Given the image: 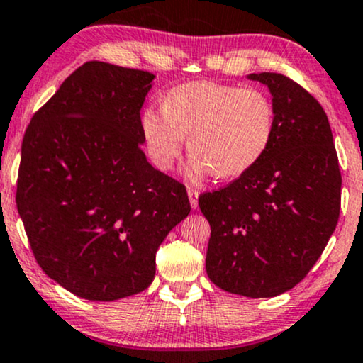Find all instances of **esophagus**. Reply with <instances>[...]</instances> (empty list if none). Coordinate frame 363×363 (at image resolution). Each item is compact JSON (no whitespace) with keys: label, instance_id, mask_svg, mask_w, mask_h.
Returning a JSON list of instances; mask_svg holds the SVG:
<instances>
[{"label":"esophagus","instance_id":"esophagus-1","mask_svg":"<svg viewBox=\"0 0 363 363\" xmlns=\"http://www.w3.org/2000/svg\"><path fill=\"white\" fill-rule=\"evenodd\" d=\"M187 196H189V203H191V208H198V196H199V193L196 189H193V187H189V189H187Z\"/></svg>","mask_w":363,"mask_h":363}]
</instances>
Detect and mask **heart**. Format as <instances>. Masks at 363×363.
<instances>
[{"mask_svg":"<svg viewBox=\"0 0 363 363\" xmlns=\"http://www.w3.org/2000/svg\"><path fill=\"white\" fill-rule=\"evenodd\" d=\"M141 133L160 170L172 167L187 138L193 174L234 179L256 167L272 147L277 111L259 89L189 82L165 94L162 112L141 114Z\"/></svg>","mask_w":363,"mask_h":363,"instance_id":"b5f03b06","label":"heart"}]
</instances>
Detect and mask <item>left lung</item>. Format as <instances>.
Segmentation results:
<instances>
[{"label":"left lung","mask_w":363,"mask_h":363,"mask_svg":"<svg viewBox=\"0 0 363 363\" xmlns=\"http://www.w3.org/2000/svg\"><path fill=\"white\" fill-rule=\"evenodd\" d=\"M269 89L277 133L249 172L198 203L210 222L206 273L218 289L277 297L301 283L335 232L341 172L326 112L280 73H252Z\"/></svg>","instance_id":"left-lung-1"}]
</instances>
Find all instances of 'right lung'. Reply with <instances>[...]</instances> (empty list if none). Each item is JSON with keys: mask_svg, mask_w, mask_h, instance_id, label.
<instances>
[{"mask_svg": "<svg viewBox=\"0 0 363 363\" xmlns=\"http://www.w3.org/2000/svg\"><path fill=\"white\" fill-rule=\"evenodd\" d=\"M153 78L85 62L25 131L16 208L32 252L49 278L86 301L148 289L158 245L191 211L184 184L141 150L140 111Z\"/></svg>", "mask_w": 363, "mask_h": 363, "instance_id": "add662e5", "label": "right lung"}]
</instances>
